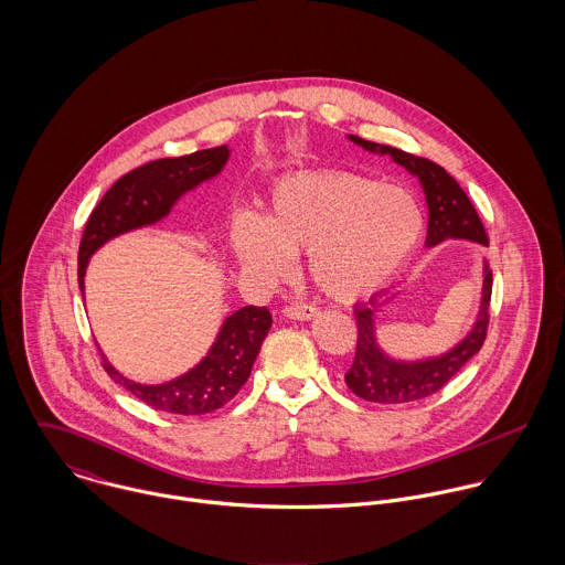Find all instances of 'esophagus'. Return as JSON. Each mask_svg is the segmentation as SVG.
I'll return each instance as SVG.
<instances>
[{
  "label": "esophagus",
  "mask_w": 565,
  "mask_h": 565,
  "mask_svg": "<svg viewBox=\"0 0 565 565\" xmlns=\"http://www.w3.org/2000/svg\"><path fill=\"white\" fill-rule=\"evenodd\" d=\"M285 316H287V318H291V320H300V322H305V320L316 318V316H318V309H316L313 305L294 302V305L285 307Z\"/></svg>",
  "instance_id": "34e87169"
}]
</instances>
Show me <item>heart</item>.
I'll return each mask as SVG.
<instances>
[{
  "instance_id": "1",
  "label": "heart",
  "mask_w": 565,
  "mask_h": 565,
  "mask_svg": "<svg viewBox=\"0 0 565 565\" xmlns=\"http://www.w3.org/2000/svg\"><path fill=\"white\" fill-rule=\"evenodd\" d=\"M422 233L424 215L408 191L352 171H320L282 180L265 220L237 217L233 247L245 267L267 276L285 274L291 254L309 252L323 294L356 300L403 267Z\"/></svg>"
}]
</instances>
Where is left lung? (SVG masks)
Returning a JSON list of instances; mask_svg holds the SVG:
<instances>
[{"label":"left lung","instance_id":"8db88e82","mask_svg":"<svg viewBox=\"0 0 565 565\" xmlns=\"http://www.w3.org/2000/svg\"><path fill=\"white\" fill-rule=\"evenodd\" d=\"M350 139L370 152L390 154L394 161L419 178L428 202L426 245H437L444 239H470L489 245V237L475 204L441 164L390 146L365 141L361 137L350 135ZM491 285V269L484 267L483 302L472 332L448 354L419 363H398L385 356L374 339V316L379 311L376 298H370L367 305H356V354L350 370L345 372V385L350 392L367 403L379 404L413 403L437 394L483 348L489 326Z\"/></svg>","mask_w":565,"mask_h":565}]
</instances>
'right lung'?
Returning <instances> with one entry per match:
<instances>
[{
  "label": "right lung",
  "mask_w": 565,
  "mask_h": 565,
  "mask_svg": "<svg viewBox=\"0 0 565 565\" xmlns=\"http://www.w3.org/2000/svg\"><path fill=\"white\" fill-rule=\"evenodd\" d=\"M228 161V148L200 150L180 159L146 162L121 175L93 209L78 252V282L84 294V271L90 254L117 235L159 222L173 202L202 180L213 178ZM271 326L267 307H243L233 313L211 352L184 376L162 383L141 385L121 376L104 356L102 367L137 396L141 403L180 415H204L231 403L247 381L260 343Z\"/></svg>",
  "instance_id": "right-lung-1"
}]
</instances>
